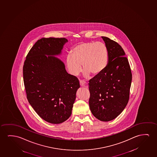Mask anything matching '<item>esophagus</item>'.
<instances>
[{
  "mask_svg": "<svg viewBox=\"0 0 157 157\" xmlns=\"http://www.w3.org/2000/svg\"><path fill=\"white\" fill-rule=\"evenodd\" d=\"M80 86H83V87H86L87 86V84L84 81H82V80H80Z\"/></svg>",
  "mask_w": 157,
  "mask_h": 157,
  "instance_id": "34e87169",
  "label": "esophagus"
}]
</instances>
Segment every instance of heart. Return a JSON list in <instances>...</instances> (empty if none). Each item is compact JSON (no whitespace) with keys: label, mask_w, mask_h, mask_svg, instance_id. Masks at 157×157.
Returning <instances> with one entry per match:
<instances>
[{"label":"heart","mask_w":157,"mask_h":157,"mask_svg":"<svg viewBox=\"0 0 157 157\" xmlns=\"http://www.w3.org/2000/svg\"><path fill=\"white\" fill-rule=\"evenodd\" d=\"M108 62V51L106 45L101 42H83L76 44L71 54L66 57V66L71 75L76 76L82 69L85 77L90 74L99 75L106 68Z\"/></svg>","instance_id":"b5f03b06"}]
</instances>
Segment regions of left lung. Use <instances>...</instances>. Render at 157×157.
<instances>
[{
  "label": "left lung",
  "instance_id": "8db88e82",
  "mask_svg": "<svg viewBox=\"0 0 157 157\" xmlns=\"http://www.w3.org/2000/svg\"><path fill=\"white\" fill-rule=\"evenodd\" d=\"M102 38L108 51V62L102 73L89 80V104L96 118L108 121L121 114L128 103L132 73L123 49L115 41Z\"/></svg>",
  "mask_w": 157,
  "mask_h": 157
}]
</instances>
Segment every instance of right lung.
<instances>
[{
  "label": "right lung",
  "mask_w": 157,
  "mask_h": 157,
  "mask_svg": "<svg viewBox=\"0 0 157 157\" xmlns=\"http://www.w3.org/2000/svg\"><path fill=\"white\" fill-rule=\"evenodd\" d=\"M64 38H43L30 49L23 66L27 98L36 113L45 121L60 124L71 114L80 83L69 74L60 55Z\"/></svg>",
  "instance_id": "1"
}]
</instances>
